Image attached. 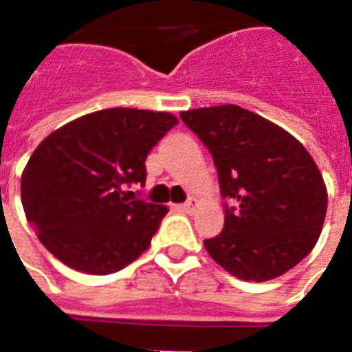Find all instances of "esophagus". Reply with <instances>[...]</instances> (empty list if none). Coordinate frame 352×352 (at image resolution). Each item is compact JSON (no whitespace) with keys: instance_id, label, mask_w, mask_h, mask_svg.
<instances>
[{"instance_id":"1","label":"esophagus","mask_w":352,"mask_h":352,"mask_svg":"<svg viewBox=\"0 0 352 352\" xmlns=\"http://www.w3.org/2000/svg\"><path fill=\"white\" fill-rule=\"evenodd\" d=\"M181 209H183L184 213H192L194 211V207H196V199H188V201H184V204H181Z\"/></svg>"}]
</instances>
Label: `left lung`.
<instances>
[{
	"instance_id": "obj_1",
	"label": "left lung",
	"mask_w": 352,
	"mask_h": 352,
	"mask_svg": "<svg viewBox=\"0 0 352 352\" xmlns=\"http://www.w3.org/2000/svg\"><path fill=\"white\" fill-rule=\"evenodd\" d=\"M209 148L224 199V228L206 239L211 258L237 279L270 280L302 262L324 224L328 194L305 146L237 105L183 111Z\"/></svg>"
}]
</instances>
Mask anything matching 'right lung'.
Returning <instances> with one entry per match:
<instances>
[{"label": "right lung", "instance_id": "obj_1", "mask_svg": "<svg viewBox=\"0 0 352 352\" xmlns=\"http://www.w3.org/2000/svg\"><path fill=\"white\" fill-rule=\"evenodd\" d=\"M179 122L169 113L103 109L52 131L22 173V206L45 249L77 272L107 275L148 249L168 209L128 198L145 183L153 146Z\"/></svg>", "mask_w": 352, "mask_h": 352}]
</instances>
